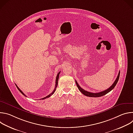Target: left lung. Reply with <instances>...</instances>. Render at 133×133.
Wrapping results in <instances>:
<instances>
[{
    "instance_id": "8db88e82",
    "label": "left lung",
    "mask_w": 133,
    "mask_h": 133,
    "mask_svg": "<svg viewBox=\"0 0 133 133\" xmlns=\"http://www.w3.org/2000/svg\"><path fill=\"white\" fill-rule=\"evenodd\" d=\"M119 75H120V71H119L117 77L116 79V80L115 81V82H114V83L112 84V85L108 89H107L106 90H105L103 91H101L99 92H97V93H93V92H89L88 91H86L84 89H83L82 88H81L80 87V86L78 85V84L77 83V81L75 80V82L76 84V85L78 88V89L80 90V91L84 94V95L88 96V97H101L102 96L105 95L107 94L108 92H109V91H110L112 89H113V88L115 87V86L116 85L118 80H119Z\"/></svg>"
}]
</instances>
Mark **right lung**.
Masks as SVG:
<instances>
[{
  "label": "right lung",
  "instance_id": "add662e5",
  "mask_svg": "<svg viewBox=\"0 0 133 133\" xmlns=\"http://www.w3.org/2000/svg\"><path fill=\"white\" fill-rule=\"evenodd\" d=\"M60 72H61V71L60 72H59L58 73V74H57V77H56V85H55V89H54V90H53V91L50 94H49V95H48V96H47L46 97H44V98H42V99H46V98H49L51 95H52L54 92H55V90H56V87H57V85H58V79H59V74H60ZM16 87H17V88H18V89L19 90V91H20V92L23 95H24L25 96H26V95H25V94L19 89V87H18V86H17V85L16 84Z\"/></svg>",
  "mask_w": 133,
  "mask_h": 133
}]
</instances>
